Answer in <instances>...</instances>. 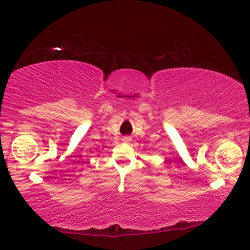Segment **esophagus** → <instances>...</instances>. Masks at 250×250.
<instances>
[{"mask_svg":"<svg viewBox=\"0 0 250 250\" xmlns=\"http://www.w3.org/2000/svg\"><path fill=\"white\" fill-rule=\"evenodd\" d=\"M122 141H123L124 143H129V142H131V137H124L123 139H122Z\"/></svg>","mask_w":250,"mask_h":250,"instance_id":"1","label":"esophagus"}]
</instances>
